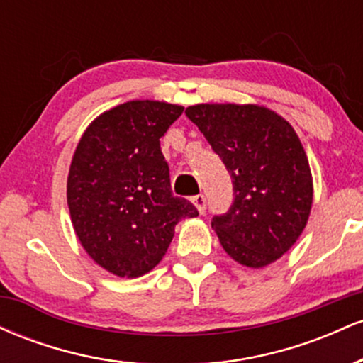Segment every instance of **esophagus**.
Masks as SVG:
<instances>
[{
	"mask_svg": "<svg viewBox=\"0 0 363 363\" xmlns=\"http://www.w3.org/2000/svg\"><path fill=\"white\" fill-rule=\"evenodd\" d=\"M193 205L198 208L199 213L205 215V211H206V198H205V194H196V196H193Z\"/></svg>",
	"mask_w": 363,
	"mask_h": 363,
	"instance_id": "34e87169",
	"label": "esophagus"
}]
</instances>
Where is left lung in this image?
Instances as JSON below:
<instances>
[{
	"label": "left lung",
	"mask_w": 363,
	"mask_h": 363,
	"mask_svg": "<svg viewBox=\"0 0 363 363\" xmlns=\"http://www.w3.org/2000/svg\"><path fill=\"white\" fill-rule=\"evenodd\" d=\"M234 184V201L211 227L232 259L262 268L280 259L306 228L312 206L309 160L297 133L261 106L198 104L186 109Z\"/></svg>",
	"instance_id": "left-lung-1"
}]
</instances>
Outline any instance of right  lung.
<instances>
[{
  "instance_id": "1",
  "label": "right lung",
  "mask_w": 363,
  "mask_h": 363,
  "mask_svg": "<svg viewBox=\"0 0 363 363\" xmlns=\"http://www.w3.org/2000/svg\"><path fill=\"white\" fill-rule=\"evenodd\" d=\"M184 107L131 101L106 111L83 133L69 165V215L78 240L121 278L152 272L172 242L174 227L198 216L170 189L160 138Z\"/></svg>"
}]
</instances>
